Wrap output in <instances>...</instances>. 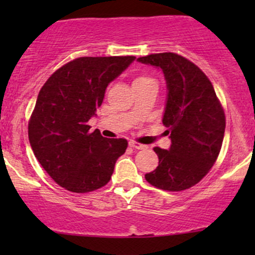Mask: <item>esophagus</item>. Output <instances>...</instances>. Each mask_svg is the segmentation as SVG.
<instances>
[{
    "label": "esophagus",
    "instance_id": "obj_1",
    "mask_svg": "<svg viewBox=\"0 0 255 255\" xmlns=\"http://www.w3.org/2000/svg\"><path fill=\"white\" fill-rule=\"evenodd\" d=\"M129 146H130V147H133V148H136V150H145V148L147 147L146 145L139 144V142L133 141V140H130V141H129Z\"/></svg>",
    "mask_w": 255,
    "mask_h": 255
}]
</instances>
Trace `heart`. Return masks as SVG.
Instances as JSON below:
<instances>
[{
    "instance_id": "obj_1",
    "label": "heart",
    "mask_w": 255,
    "mask_h": 255,
    "mask_svg": "<svg viewBox=\"0 0 255 255\" xmlns=\"http://www.w3.org/2000/svg\"><path fill=\"white\" fill-rule=\"evenodd\" d=\"M145 79H147V78H145V77H139V78H136L135 80L134 81H139V80H145Z\"/></svg>"
}]
</instances>
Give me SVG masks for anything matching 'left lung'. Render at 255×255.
Here are the masks:
<instances>
[{"label": "left lung", "mask_w": 255, "mask_h": 255, "mask_svg": "<svg viewBox=\"0 0 255 255\" xmlns=\"http://www.w3.org/2000/svg\"><path fill=\"white\" fill-rule=\"evenodd\" d=\"M137 62L160 69L166 83L163 125L169 150L154 147L158 166L145 175L152 186L178 192L197 184L217 159L223 142L225 115L211 81L199 67L174 52L152 54Z\"/></svg>", "instance_id": "left-lung-1"}]
</instances>
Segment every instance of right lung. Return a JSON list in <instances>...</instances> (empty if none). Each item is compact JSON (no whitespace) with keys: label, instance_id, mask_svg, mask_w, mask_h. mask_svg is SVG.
<instances>
[{"label":"right lung","instance_id":"add662e5","mask_svg":"<svg viewBox=\"0 0 255 255\" xmlns=\"http://www.w3.org/2000/svg\"><path fill=\"white\" fill-rule=\"evenodd\" d=\"M134 56L79 57L57 69L38 95L28 140L44 170L67 191L87 193L110 181L127 140L108 139L89 120L103 103L111 81Z\"/></svg>","mask_w":255,"mask_h":255}]
</instances>
